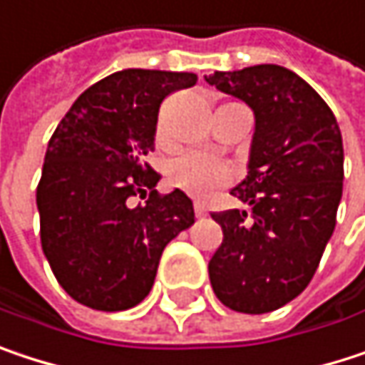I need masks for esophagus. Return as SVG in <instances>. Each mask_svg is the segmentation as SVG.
<instances>
[{"label":"esophagus","mask_w":365,"mask_h":365,"mask_svg":"<svg viewBox=\"0 0 365 365\" xmlns=\"http://www.w3.org/2000/svg\"><path fill=\"white\" fill-rule=\"evenodd\" d=\"M195 216L197 218H204L205 216V207L202 204H195Z\"/></svg>","instance_id":"esophagus-1"}]
</instances>
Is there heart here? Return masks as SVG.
I'll return each mask as SVG.
<instances>
[{"label":"heart","mask_w":365,"mask_h":365,"mask_svg":"<svg viewBox=\"0 0 365 365\" xmlns=\"http://www.w3.org/2000/svg\"><path fill=\"white\" fill-rule=\"evenodd\" d=\"M172 136V125H170V109H161L158 117V125H155V143L165 147L170 143ZM235 172L227 161L218 160L210 153L202 151H193V153H185L178 160L172 163L170 170V182L189 193V195H197L205 197L222 187H227L233 180Z\"/></svg>","instance_id":"1"}]
</instances>
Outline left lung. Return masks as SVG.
<instances>
[{"label":"left lung","instance_id":"left-lung-1","mask_svg":"<svg viewBox=\"0 0 365 365\" xmlns=\"http://www.w3.org/2000/svg\"><path fill=\"white\" fill-rule=\"evenodd\" d=\"M205 81L244 101L256 119L248 176L231 191L250 205L214 212L222 244L207 273L237 313H269L313 279L342 197L341 128L326 101L290 68L214 71Z\"/></svg>","mask_w":365,"mask_h":365}]
</instances>
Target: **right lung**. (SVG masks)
<instances>
[{
  "mask_svg": "<svg viewBox=\"0 0 365 365\" xmlns=\"http://www.w3.org/2000/svg\"><path fill=\"white\" fill-rule=\"evenodd\" d=\"M195 73L123 68L90 86L56 125L37 185L41 248L68 297L96 311L136 307L153 288L163 248L195 222L193 202L160 195L155 149L165 96ZM149 195L132 208V197Z\"/></svg>",
  "mask_w": 365,
  "mask_h": 365,
  "instance_id": "1",
  "label": "right lung"
}]
</instances>
